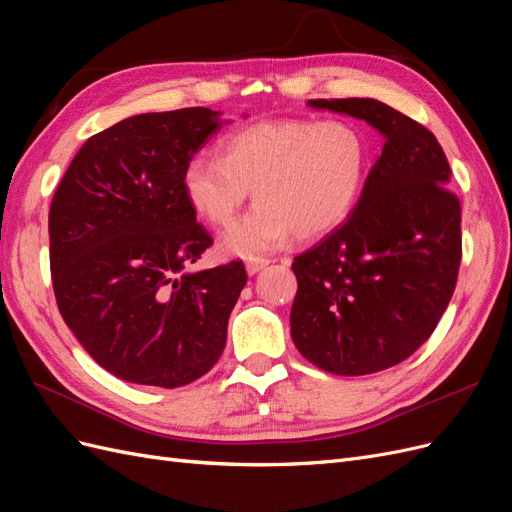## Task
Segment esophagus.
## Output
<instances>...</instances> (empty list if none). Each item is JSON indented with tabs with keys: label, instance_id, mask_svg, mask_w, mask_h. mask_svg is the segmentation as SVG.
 I'll use <instances>...</instances> for the list:
<instances>
[{
	"label": "esophagus",
	"instance_id": "34e87169",
	"mask_svg": "<svg viewBox=\"0 0 512 512\" xmlns=\"http://www.w3.org/2000/svg\"><path fill=\"white\" fill-rule=\"evenodd\" d=\"M269 262L271 260H267V258H250V260L245 262V269H247V273H250V275H256L258 271L265 269Z\"/></svg>",
	"mask_w": 512,
	"mask_h": 512
}]
</instances>
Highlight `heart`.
Wrapping results in <instances>:
<instances>
[{"mask_svg": "<svg viewBox=\"0 0 512 512\" xmlns=\"http://www.w3.org/2000/svg\"><path fill=\"white\" fill-rule=\"evenodd\" d=\"M367 173V138L346 119H271L230 132L220 158L196 156L183 192L207 224L228 228L252 190L254 207L226 232L241 258L280 250L290 237L314 239L346 220Z\"/></svg>", "mask_w": 512, "mask_h": 512, "instance_id": "heart-1", "label": "heart"}]
</instances>
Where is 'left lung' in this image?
<instances>
[{
  "mask_svg": "<svg viewBox=\"0 0 512 512\" xmlns=\"http://www.w3.org/2000/svg\"><path fill=\"white\" fill-rule=\"evenodd\" d=\"M307 104L367 121L384 147L350 218L292 262V342L329 374H376L427 342L455 292L461 207L446 188L451 166L438 138L389 104Z\"/></svg>",
  "mask_w": 512,
  "mask_h": 512,
  "instance_id": "left-lung-1",
  "label": "left lung"
}]
</instances>
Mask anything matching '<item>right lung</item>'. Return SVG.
Here are the masks:
<instances>
[{"label":"right lung","instance_id":"obj_1","mask_svg":"<svg viewBox=\"0 0 512 512\" xmlns=\"http://www.w3.org/2000/svg\"><path fill=\"white\" fill-rule=\"evenodd\" d=\"M220 128V113L203 106L128 117L91 136L55 190L57 307L121 380L177 389L226 346L247 273L241 260L188 271L213 239L183 192L185 164Z\"/></svg>","mask_w":512,"mask_h":512}]
</instances>
